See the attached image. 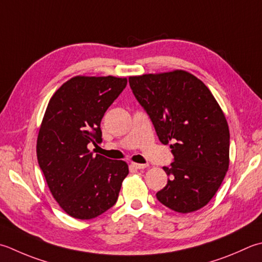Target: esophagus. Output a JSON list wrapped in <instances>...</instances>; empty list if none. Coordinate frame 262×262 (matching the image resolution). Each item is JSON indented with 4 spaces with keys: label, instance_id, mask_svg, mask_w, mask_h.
<instances>
[{
    "label": "esophagus",
    "instance_id": "1",
    "mask_svg": "<svg viewBox=\"0 0 262 262\" xmlns=\"http://www.w3.org/2000/svg\"><path fill=\"white\" fill-rule=\"evenodd\" d=\"M132 167H134L135 169H145V168L148 167V165H146V163H135V162H133Z\"/></svg>",
    "mask_w": 262,
    "mask_h": 262
}]
</instances>
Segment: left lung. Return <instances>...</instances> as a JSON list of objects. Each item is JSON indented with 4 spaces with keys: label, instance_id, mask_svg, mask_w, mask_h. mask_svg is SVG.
Wrapping results in <instances>:
<instances>
[{
    "label": "left lung",
    "instance_id": "8db88e82",
    "mask_svg": "<svg viewBox=\"0 0 262 262\" xmlns=\"http://www.w3.org/2000/svg\"><path fill=\"white\" fill-rule=\"evenodd\" d=\"M129 85L159 140L172 143L173 162L163 167L169 178L157 199L179 213L207 206L229 167V128L217 100L185 70L130 76Z\"/></svg>",
    "mask_w": 262,
    "mask_h": 262
}]
</instances>
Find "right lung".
<instances>
[{"label":"right lung","mask_w":262,"mask_h":262,"mask_svg":"<svg viewBox=\"0 0 262 262\" xmlns=\"http://www.w3.org/2000/svg\"><path fill=\"white\" fill-rule=\"evenodd\" d=\"M127 85L125 77L75 76L49 101L36 153L48 186L69 216L87 220L117 202L128 165L90 152L102 141L101 120Z\"/></svg>","instance_id":"add662e5"}]
</instances>
